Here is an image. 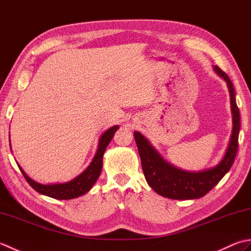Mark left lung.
Returning <instances> with one entry per match:
<instances>
[{
  "label": "left lung",
  "mask_w": 251,
  "mask_h": 251,
  "mask_svg": "<svg viewBox=\"0 0 251 251\" xmlns=\"http://www.w3.org/2000/svg\"><path fill=\"white\" fill-rule=\"evenodd\" d=\"M215 72L226 82L231 97L233 115V131L227 150L217 166L199 173L186 172L173 166L165 161L147 138L135 131V140L141 159L142 170L149 185L157 194L172 200H195L206 195L230 170L235 159L238 148V134L241 129V117L235 100V92L230 77L219 67Z\"/></svg>",
  "instance_id": "left-lung-1"
}]
</instances>
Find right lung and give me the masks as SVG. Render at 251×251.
<instances>
[{
	"instance_id": "1",
	"label": "right lung",
	"mask_w": 251,
	"mask_h": 251,
	"mask_svg": "<svg viewBox=\"0 0 251 251\" xmlns=\"http://www.w3.org/2000/svg\"><path fill=\"white\" fill-rule=\"evenodd\" d=\"M117 129H119V126L116 125L111 127V128H109L101 135L97 152H96L92 163L89 164V166L85 169L81 175H78L77 177L68 181L66 183L41 184L39 182H35L34 180H32L30 177H28L23 170V168L19 166L20 172L23 173L26 182L41 194L52 197V199L56 200L76 199L78 196L86 194L87 192L93 188V185L99 178L101 169H102V157L104 151L110 141L112 140V138H113L114 132Z\"/></svg>"
}]
</instances>
